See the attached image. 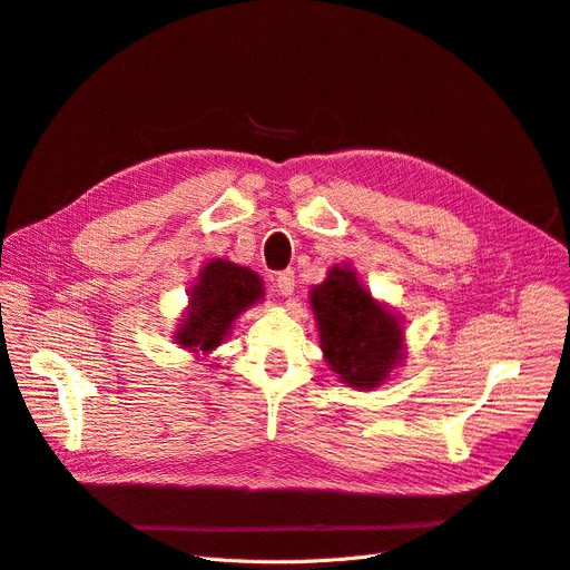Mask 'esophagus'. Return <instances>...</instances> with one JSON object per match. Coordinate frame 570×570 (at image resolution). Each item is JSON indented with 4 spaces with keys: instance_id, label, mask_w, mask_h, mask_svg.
I'll return each mask as SVG.
<instances>
[{
    "instance_id": "esophagus-1",
    "label": "esophagus",
    "mask_w": 570,
    "mask_h": 570,
    "mask_svg": "<svg viewBox=\"0 0 570 570\" xmlns=\"http://www.w3.org/2000/svg\"><path fill=\"white\" fill-rule=\"evenodd\" d=\"M276 289L281 294H285V297H289V294L294 292V273L292 271H281L276 276Z\"/></svg>"
}]
</instances>
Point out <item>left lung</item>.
<instances>
[{
    "mask_svg": "<svg viewBox=\"0 0 570 570\" xmlns=\"http://www.w3.org/2000/svg\"><path fill=\"white\" fill-rule=\"evenodd\" d=\"M311 306L330 367L353 389H376L402 355L400 321L381 308L346 266L313 287Z\"/></svg>",
    "mask_w": 570,
    "mask_h": 570,
    "instance_id": "8db88e82",
    "label": "left lung"
}]
</instances>
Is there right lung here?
<instances>
[{
    "mask_svg": "<svg viewBox=\"0 0 570 570\" xmlns=\"http://www.w3.org/2000/svg\"><path fill=\"white\" fill-rule=\"evenodd\" d=\"M262 297L264 287L257 273L213 259L200 268L198 283L191 289V306L175 336L177 344L189 351H213L232 330L236 315Z\"/></svg>",
    "mask_w": 570,
    "mask_h": 570,
    "instance_id": "obj_1",
    "label": "right lung"
}]
</instances>
